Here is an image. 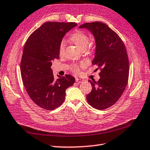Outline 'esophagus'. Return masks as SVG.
I'll use <instances>...</instances> for the list:
<instances>
[{"instance_id":"obj_1","label":"esophagus","mask_w":150,"mask_h":150,"mask_svg":"<svg viewBox=\"0 0 150 150\" xmlns=\"http://www.w3.org/2000/svg\"><path fill=\"white\" fill-rule=\"evenodd\" d=\"M75 80H76V82H77V83H82V82H83L84 80H83V79H79V78H76L75 79Z\"/></svg>"}]
</instances>
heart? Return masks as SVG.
Returning a JSON list of instances; mask_svg holds the SVG:
<instances>
[{"instance_id":"1","label":"heart","mask_w":150,"mask_h":150,"mask_svg":"<svg viewBox=\"0 0 150 150\" xmlns=\"http://www.w3.org/2000/svg\"><path fill=\"white\" fill-rule=\"evenodd\" d=\"M70 40L74 43L79 49L84 51L89 43V38L86 34L82 32H76L73 33L70 37ZM64 47V42L62 41L59 45V54L61 55L63 52ZM73 70L75 72H78L79 70V65H74Z\"/></svg>"}]
</instances>
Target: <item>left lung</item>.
<instances>
[{"instance_id": "1", "label": "left lung", "mask_w": 150, "mask_h": 150, "mask_svg": "<svg viewBox=\"0 0 150 150\" xmlns=\"http://www.w3.org/2000/svg\"><path fill=\"white\" fill-rule=\"evenodd\" d=\"M79 28L87 29L93 35L96 49L92 64L101 69L98 82L89 80L93 87L86 96L87 101L96 109L105 110L118 100L127 84L129 64L125 45L113 30L101 22L87 23Z\"/></svg>"}]
</instances>
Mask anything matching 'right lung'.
Returning <instances> with one entry per match:
<instances>
[{"label": "right lung", "instance_id": "1", "mask_svg": "<svg viewBox=\"0 0 150 150\" xmlns=\"http://www.w3.org/2000/svg\"><path fill=\"white\" fill-rule=\"evenodd\" d=\"M75 23L47 22L35 30L26 40L20 70L23 82L30 98L37 105L52 110L64 102L67 88L75 82L70 75L54 77L52 61L59 57L63 38Z\"/></svg>", "mask_w": 150, "mask_h": 150}]
</instances>
